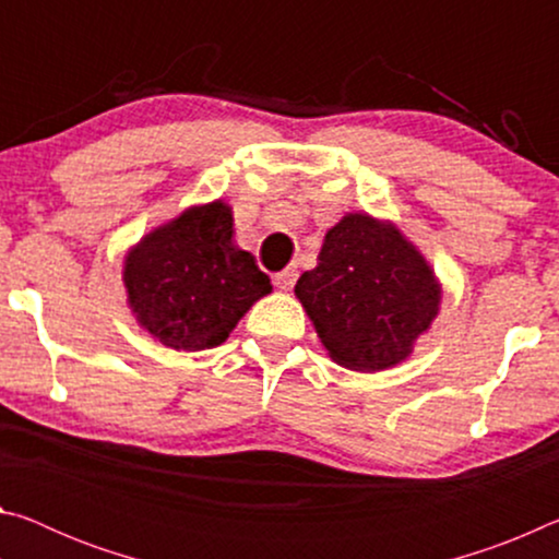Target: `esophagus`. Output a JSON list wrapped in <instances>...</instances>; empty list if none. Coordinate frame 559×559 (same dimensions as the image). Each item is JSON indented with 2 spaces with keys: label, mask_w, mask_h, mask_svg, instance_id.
Here are the masks:
<instances>
[{
  "label": "esophagus",
  "mask_w": 559,
  "mask_h": 559,
  "mask_svg": "<svg viewBox=\"0 0 559 559\" xmlns=\"http://www.w3.org/2000/svg\"><path fill=\"white\" fill-rule=\"evenodd\" d=\"M296 278H298V271L296 269H286V271H281V273H276V286L281 288V290H290L293 288V283H296Z\"/></svg>",
  "instance_id": "esophagus-1"
}]
</instances>
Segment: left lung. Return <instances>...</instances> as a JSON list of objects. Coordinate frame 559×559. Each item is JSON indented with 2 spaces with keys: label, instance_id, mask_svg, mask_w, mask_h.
Masks as SVG:
<instances>
[{
  "label": "left lung",
  "instance_id": "1",
  "mask_svg": "<svg viewBox=\"0 0 559 559\" xmlns=\"http://www.w3.org/2000/svg\"><path fill=\"white\" fill-rule=\"evenodd\" d=\"M296 296L337 365L380 372L412 355L439 313L441 286L394 224L345 214L325 234L318 266L298 278Z\"/></svg>",
  "mask_w": 559,
  "mask_h": 559
}]
</instances>
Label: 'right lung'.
I'll return each mask as SVG.
<instances>
[{
	"label": "right lung",
	"instance_id": "1",
	"mask_svg": "<svg viewBox=\"0 0 559 559\" xmlns=\"http://www.w3.org/2000/svg\"><path fill=\"white\" fill-rule=\"evenodd\" d=\"M122 281L135 320L175 349L216 347L271 278L234 243V216L222 200L192 206L145 234L126 257Z\"/></svg>",
	"mask_w": 559,
	"mask_h": 559
}]
</instances>
